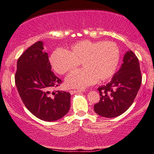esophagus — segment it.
Here are the masks:
<instances>
[{"label":"esophagus","instance_id":"obj_1","mask_svg":"<svg viewBox=\"0 0 154 154\" xmlns=\"http://www.w3.org/2000/svg\"><path fill=\"white\" fill-rule=\"evenodd\" d=\"M83 92L82 90H70L69 92L71 93V94H74L75 93H78V92Z\"/></svg>","mask_w":154,"mask_h":154}]
</instances>
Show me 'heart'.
<instances>
[{"instance_id":"heart-1","label":"heart","mask_w":154,"mask_h":154,"mask_svg":"<svg viewBox=\"0 0 154 154\" xmlns=\"http://www.w3.org/2000/svg\"><path fill=\"white\" fill-rule=\"evenodd\" d=\"M119 56V49L113 42L84 40L72 45L68 51L56 49L49 61L54 71L61 75L74 70L81 62L84 68L68 75L66 83L69 87L83 89L98 80L110 79L118 68Z\"/></svg>"}]
</instances>
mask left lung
<instances>
[{
	"mask_svg": "<svg viewBox=\"0 0 154 154\" xmlns=\"http://www.w3.org/2000/svg\"><path fill=\"white\" fill-rule=\"evenodd\" d=\"M141 81L139 60L131 50L128 51L123 64L111 82L98 88L100 98L94 106V110L99 116L107 118L120 116L132 105Z\"/></svg>",
	"mask_w": 154,
	"mask_h": 154,
	"instance_id": "1",
	"label": "left lung"
}]
</instances>
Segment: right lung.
<instances>
[{"label": "right lung", "instance_id": "add662e5", "mask_svg": "<svg viewBox=\"0 0 154 154\" xmlns=\"http://www.w3.org/2000/svg\"><path fill=\"white\" fill-rule=\"evenodd\" d=\"M42 41L33 44L17 60L15 82L26 107L41 120L53 122L64 117L71 106V94L51 92L62 81L51 71Z\"/></svg>", "mask_w": 154, "mask_h": 154}]
</instances>
